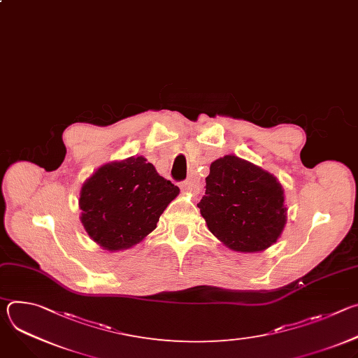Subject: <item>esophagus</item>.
<instances>
[{"mask_svg":"<svg viewBox=\"0 0 358 358\" xmlns=\"http://www.w3.org/2000/svg\"><path fill=\"white\" fill-rule=\"evenodd\" d=\"M181 189L182 191H185V192H191L192 195H196L198 192H199V189H201V184L196 181V180H194V178H188V180H185L184 182H181Z\"/></svg>","mask_w":358,"mask_h":358,"instance_id":"34e87169","label":"esophagus"}]
</instances>
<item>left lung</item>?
Returning <instances> with one entry per match:
<instances>
[{"label":"left lung","mask_w":358,"mask_h":358,"mask_svg":"<svg viewBox=\"0 0 358 358\" xmlns=\"http://www.w3.org/2000/svg\"><path fill=\"white\" fill-rule=\"evenodd\" d=\"M198 203L208 229L229 249L261 252L286 224L285 195L275 176L234 155L215 160Z\"/></svg>","instance_id":"1"}]
</instances>
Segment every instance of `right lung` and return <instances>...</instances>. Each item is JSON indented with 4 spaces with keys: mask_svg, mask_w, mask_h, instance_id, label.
I'll use <instances>...</instances> for the list:
<instances>
[{
    "mask_svg": "<svg viewBox=\"0 0 358 358\" xmlns=\"http://www.w3.org/2000/svg\"><path fill=\"white\" fill-rule=\"evenodd\" d=\"M180 188L144 157L99 167L80 189V221L87 235L108 250L131 248L155 231Z\"/></svg>",
    "mask_w": 358,
    "mask_h": 358,
    "instance_id": "1",
    "label": "right lung"
}]
</instances>
